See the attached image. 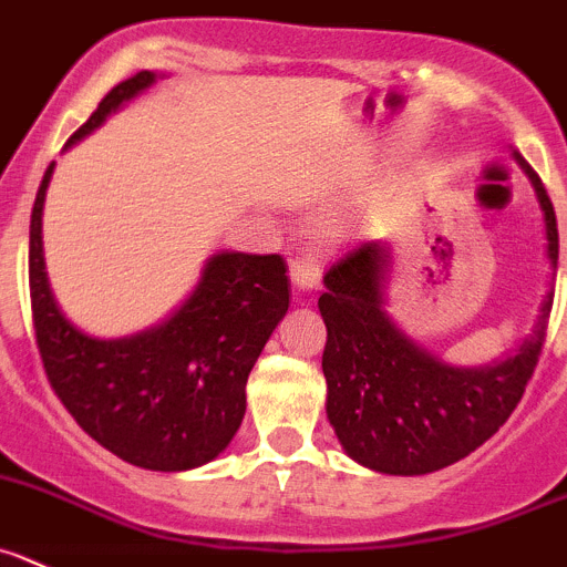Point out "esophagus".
<instances>
[{"mask_svg":"<svg viewBox=\"0 0 567 567\" xmlns=\"http://www.w3.org/2000/svg\"><path fill=\"white\" fill-rule=\"evenodd\" d=\"M290 279L299 290H312L318 288V279H321V266H318V257L312 255H299L290 260Z\"/></svg>","mask_w":567,"mask_h":567,"instance_id":"34e87169","label":"esophagus"}]
</instances>
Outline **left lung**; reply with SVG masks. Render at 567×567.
<instances>
[{
	"instance_id": "8db88e82",
	"label": "left lung",
	"mask_w": 567,
	"mask_h": 567,
	"mask_svg": "<svg viewBox=\"0 0 567 567\" xmlns=\"http://www.w3.org/2000/svg\"><path fill=\"white\" fill-rule=\"evenodd\" d=\"M535 185L546 218L548 260L557 268L554 205L535 168L515 155ZM390 251L379 240L332 262L318 299L327 346V415L340 446L365 468L395 476L432 474L468 457L513 415L546 340L554 290L543 299L535 332L513 357L482 368H454L412 343L384 312Z\"/></svg>"
}]
</instances>
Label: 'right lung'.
<instances>
[{"mask_svg":"<svg viewBox=\"0 0 567 567\" xmlns=\"http://www.w3.org/2000/svg\"><path fill=\"white\" fill-rule=\"evenodd\" d=\"M155 80V71H137L118 82L65 150ZM52 172L49 163L30 221L32 323L49 384L82 430L124 463L150 471L210 463L238 432L246 379L288 312V266L279 255L221 251L172 318L132 338H87L49 290L41 218Z\"/></svg>","mask_w":567,"mask_h":567,"instance_id":"right-lung-1","label":"right lung"}]
</instances>
